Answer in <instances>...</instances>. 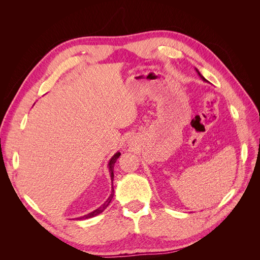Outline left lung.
<instances>
[{"label": "left lung", "instance_id": "8db88e82", "mask_svg": "<svg viewBox=\"0 0 260 260\" xmlns=\"http://www.w3.org/2000/svg\"><path fill=\"white\" fill-rule=\"evenodd\" d=\"M196 72H198V74H199V75H200V77H201V78H202V80H204V81H207V80H206V79H205V78H204V77H203V76H202V75H201V73H200V72H199V70H198V69H196Z\"/></svg>", "mask_w": 260, "mask_h": 260}]
</instances>
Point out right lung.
<instances>
[{
	"label": "right lung",
	"mask_w": 260,
	"mask_h": 260,
	"mask_svg": "<svg viewBox=\"0 0 260 260\" xmlns=\"http://www.w3.org/2000/svg\"><path fill=\"white\" fill-rule=\"evenodd\" d=\"M119 156H120V153L117 152V153L112 157L111 160H109V162H108V170H109V175H111L112 183H113V181H114V166H115V162L117 161V159L119 158ZM112 190H113V191H112V194L109 195V198L107 199V201L103 204V205L100 206L98 209H95L94 211L90 212V214L84 215V216L79 217V218H77V219H79V220H81V219H89V218H92V217H94V216H96V215L101 214V212H103V211L106 209V207L109 205V203L112 202L113 198H114V187H113V186H112Z\"/></svg>",
	"instance_id": "obj_1"
}]
</instances>
